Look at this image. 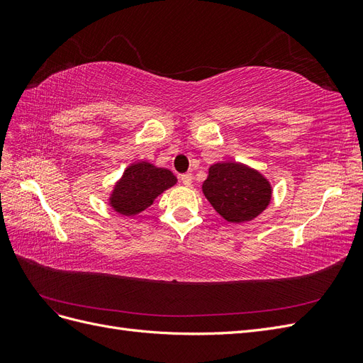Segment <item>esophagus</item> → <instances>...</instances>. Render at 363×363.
I'll use <instances>...</instances> for the list:
<instances>
[{"mask_svg":"<svg viewBox=\"0 0 363 363\" xmlns=\"http://www.w3.org/2000/svg\"><path fill=\"white\" fill-rule=\"evenodd\" d=\"M192 179H194L192 174H189V172L180 175V182H182L184 186H191V184H192Z\"/></svg>","mask_w":363,"mask_h":363,"instance_id":"34e87169","label":"esophagus"}]
</instances>
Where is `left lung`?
Listing matches in <instances>:
<instances>
[{
  "mask_svg": "<svg viewBox=\"0 0 363 363\" xmlns=\"http://www.w3.org/2000/svg\"><path fill=\"white\" fill-rule=\"evenodd\" d=\"M203 192L219 215L236 224L255 219L271 201L268 180L236 162L212 164Z\"/></svg>",
  "mask_w": 363,
  "mask_h": 363,
  "instance_id": "obj_1",
  "label": "left lung"
}]
</instances>
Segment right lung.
I'll list each match as a JSON object with an SVG mask.
<instances>
[{
    "instance_id": "right-lung-1",
    "label": "right lung",
    "mask_w": 363,
    "mask_h": 363,
    "mask_svg": "<svg viewBox=\"0 0 363 363\" xmlns=\"http://www.w3.org/2000/svg\"><path fill=\"white\" fill-rule=\"evenodd\" d=\"M177 179L169 169L156 168L148 162L128 167L115 186L111 204L116 212L131 216L145 211L157 195L175 184Z\"/></svg>"
}]
</instances>
